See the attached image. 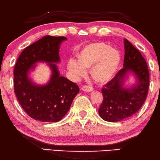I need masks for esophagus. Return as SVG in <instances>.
<instances>
[{
  "instance_id": "34e87169",
  "label": "esophagus",
  "mask_w": 160,
  "mask_h": 160,
  "mask_svg": "<svg viewBox=\"0 0 160 160\" xmlns=\"http://www.w3.org/2000/svg\"><path fill=\"white\" fill-rule=\"evenodd\" d=\"M93 89V88L91 87V86H82V90L84 91H86V92H90V91H91Z\"/></svg>"
}]
</instances>
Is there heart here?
Here are the masks:
<instances>
[{
    "instance_id": "1",
    "label": "heart",
    "mask_w": 160,
    "mask_h": 160,
    "mask_svg": "<svg viewBox=\"0 0 160 160\" xmlns=\"http://www.w3.org/2000/svg\"><path fill=\"white\" fill-rule=\"evenodd\" d=\"M78 63L71 59L67 69L76 77L84 76L86 69L96 83H106L112 79L118 69L121 54L118 49L110 48L103 42H96L85 46L77 54Z\"/></svg>"
}]
</instances>
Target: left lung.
I'll return each instance as SVG.
<instances>
[{
  "label": "left lung",
  "instance_id": "1",
  "mask_svg": "<svg viewBox=\"0 0 160 160\" xmlns=\"http://www.w3.org/2000/svg\"><path fill=\"white\" fill-rule=\"evenodd\" d=\"M124 44V67L101 88L103 100L98 113L108 122L120 121L136 113L145 103L148 93L150 72L145 59L127 39ZM129 72L136 75L138 83L127 89L124 88L123 83Z\"/></svg>",
  "mask_w": 160,
  "mask_h": 160
}]
</instances>
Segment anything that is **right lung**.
<instances>
[{
    "instance_id": "right-lung-1",
    "label": "right lung",
    "mask_w": 160,
    "mask_h": 160,
    "mask_svg": "<svg viewBox=\"0 0 160 160\" xmlns=\"http://www.w3.org/2000/svg\"><path fill=\"white\" fill-rule=\"evenodd\" d=\"M65 37L46 35L27 47L20 54L14 68V91L18 102L29 116L41 122H58L70 108L79 88L61 77L54 63L60 61L59 50ZM38 61L49 63L52 70L48 85L37 86L27 77Z\"/></svg>"
}]
</instances>
